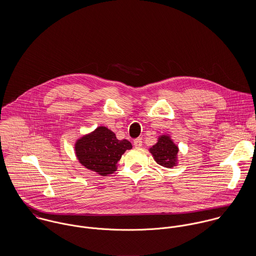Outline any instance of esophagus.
I'll return each instance as SVG.
<instances>
[{
  "instance_id": "obj_1",
  "label": "esophagus",
  "mask_w": 256,
  "mask_h": 256,
  "mask_svg": "<svg viewBox=\"0 0 256 256\" xmlns=\"http://www.w3.org/2000/svg\"><path fill=\"white\" fill-rule=\"evenodd\" d=\"M143 145V139L142 138H137L134 140V146L136 148H140Z\"/></svg>"
}]
</instances>
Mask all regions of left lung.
<instances>
[{
	"mask_svg": "<svg viewBox=\"0 0 256 256\" xmlns=\"http://www.w3.org/2000/svg\"><path fill=\"white\" fill-rule=\"evenodd\" d=\"M158 164L164 168H172L176 164L178 148L168 136H162L158 142L150 148Z\"/></svg>",
	"mask_w": 256,
	"mask_h": 256,
	"instance_id": "obj_1",
	"label": "left lung"
}]
</instances>
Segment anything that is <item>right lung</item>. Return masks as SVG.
<instances>
[{"instance_id":"obj_1","label":"right lung","mask_w":256,"mask_h":256,"mask_svg":"<svg viewBox=\"0 0 256 256\" xmlns=\"http://www.w3.org/2000/svg\"><path fill=\"white\" fill-rule=\"evenodd\" d=\"M76 154L86 168L100 176L116 170V164L126 150L132 148L128 140H118L106 127H98L76 144Z\"/></svg>"}]
</instances>
